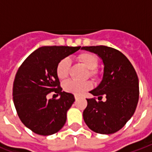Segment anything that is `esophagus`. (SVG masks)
Returning <instances> with one entry per match:
<instances>
[{
  "label": "esophagus",
  "instance_id": "obj_1",
  "mask_svg": "<svg viewBox=\"0 0 152 152\" xmlns=\"http://www.w3.org/2000/svg\"><path fill=\"white\" fill-rule=\"evenodd\" d=\"M80 98H79V96H77V95H75V99L76 100H78Z\"/></svg>",
  "mask_w": 152,
  "mask_h": 152
}]
</instances>
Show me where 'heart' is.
I'll use <instances>...</instances> for the list:
<instances>
[{
  "label": "heart",
  "instance_id": "obj_1",
  "mask_svg": "<svg viewBox=\"0 0 152 152\" xmlns=\"http://www.w3.org/2000/svg\"><path fill=\"white\" fill-rule=\"evenodd\" d=\"M77 59L80 62H81L87 69H89L88 74L91 77L96 78L98 76L97 67L99 65V59L96 55L92 53L84 52L81 53L78 55ZM71 68V60L69 57L62 58L56 67V74L60 80H64L69 76V71ZM92 88V84L90 81L85 82H76L74 80L65 81L63 83V88L66 92L72 93L76 95H80L83 92L90 90Z\"/></svg>",
  "mask_w": 152,
  "mask_h": 152
}]
</instances>
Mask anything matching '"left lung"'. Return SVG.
<instances>
[{"label": "left lung", "instance_id": "1", "mask_svg": "<svg viewBox=\"0 0 152 152\" xmlns=\"http://www.w3.org/2000/svg\"><path fill=\"white\" fill-rule=\"evenodd\" d=\"M102 60L103 76L101 83L90 93L98 96L87 99L83 112L88 128L100 134H112L125 126L132 118L139 100V80L127 57L116 49L106 46H83ZM104 95L107 100L100 101Z\"/></svg>", "mask_w": 152, "mask_h": 152}]
</instances>
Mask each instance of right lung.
I'll return each mask as SVG.
<instances>
[{"label": "right lung", "instance_id": "obj_1", "mask_svg": "<svg viewBox=\"0 0 152 152\" xmlns=\"http://www.w3.org/2000/svg\"><path fill=\"white\" fill-rule=\"evenodd\" d=\"M80 46H42L25 59L15 74L13 102L23 124L42 136L57 132L66 122L67 111L75 101L71 93L62 91L56 67L64 57ZM54 91L60 98L48 100L46 95Z\"/></svg>", "mask_w": 152, "mask_h": 152}]
</instances>
